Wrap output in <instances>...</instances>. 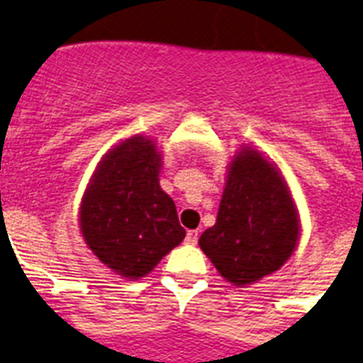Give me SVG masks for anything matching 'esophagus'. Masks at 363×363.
Masks as SVG:
<instances>
[{
	"instance_id": "34e87169",
	"label": "esophagus",
	"mask_w": 363,
	"mask_h": 363,
	"mask_svg": "<svg viewBox=\"0 0 363 363\" xmlns=\"http://www.w3.org/2000/svg\"><path fill=\"white\" fill-rule=\"evenodd\" d=\"M197 238H199L197 231H188L186 238H184V242L190 244V246H194V244H197Z\"/></svg>"
}]
</instances>
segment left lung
Returning <instances> with one entry per match:
<instances>
[{
    "mask_svg": "<svg viewBox=\"0 0 363 363\" xmlns=\"http://www.w3.org/2000/svg\"><path fill=\"white\" fill-rule=\"evenodd\" d=\"M296 240L298 218L287 184L259 152L244 149L231 162L216 223L199 246L228 281L248 285L278 270Z\"/></svg>",
    "mask_w": 363,
    "mask_h": 363,
    "instance_id": "left-lung-1",
    "label": "left lung"
}]
</instances>
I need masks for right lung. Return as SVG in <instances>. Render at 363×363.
I'll list each match as a JSON object with an SVG mask.
<instances>
[{
  "mask_svg": "<svg viewBox=\"0 0 363 363\" xmlns=\"http://www.w3.org/2000/svg\"><path fill=\"white\" fill-rule=\"evenodd\" d=\"M158 173L155 143L134 135L102 160L82 203L85 242L125 278H143L186 235Z\"/></svg>",
  "mask_w": 363,
  "mask_h": 363,
  "instance_id": "right-lung-1",
  "label": "right lung"
}]
</instances>
